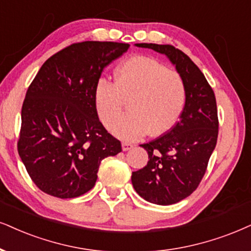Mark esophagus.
Returning a JSON list of instances; mask_svg holds the SVG:
<instances>
[{"label": "esophagus", "mask_w": 251, "mask_h": 251, "mask_svg": "<svg viewBox=\"0 0 251 251\" xmlns=\"http://www.w3.org/2000/svg\"><path fill=\"white\" fill-rule=\"evenodd\" d=\"M134 147V145L131 144V142H123V151H129V149Z\"/></svg>", "instance_id": "34e87169"}]
</instances>
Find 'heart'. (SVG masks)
Masks as SVG:
<instances>
[{
  "label": "heart",
  "instance_id": "obj_1",
  "mask_svg": "<svg viewBox=\"0 0 251 251\" xmlns=\"http://www.w3.org/2000/svg\"><path fill=\"white\" fill-rule=\"evenodd\" d=\"M186 84L178 72L153 58L132 56L115 71V82L100 78L95 87V105L100 122L110 127L130 100V112L113 124L120 138L134 140L149 133H166L176 125L186 103Z\"/></svg>",
  "mask_w": 251,
  "mask_h": 251
}]
</instances>
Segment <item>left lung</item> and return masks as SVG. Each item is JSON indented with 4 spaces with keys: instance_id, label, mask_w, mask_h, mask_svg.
<instances>
[{
    "instance_id": "obj_1",
    "label": "left lung",
    "mask_w": 251,
    "mask_h": 251,
    "mask_svg": "<svg viewBox=\"0 0 251 251\" xmlns=\"http://www.w3.org/2000/svg\"><path fill=\"white\" fill-rule=\"evenodd\" d=\"M166 54L186 84V103L179 122L148 144V163L132 173L135 191L149 202L176 204L198 188L218 140L214 91L195 62L173 45L135 44Z\"/></svg>"
}]
</instances>
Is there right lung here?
<instances>
[{
	"label": "right lung",
	"instance_id": "add662e5",
	"mask_svg": "<svg viewBox=\"0 0 251 251\" xmlns=\"http://www.w3.org/2000/svg\"><path fill=\"white\" fill-rule=\"evenodd\" d=\"M128 44L82 41L47 59L22 106L18 154L41 191L75 198L94 188L103 158L122 151L100 122L95 87Z\"/></svg>",
	"mask_w": 251,
	"mask_h": 251
}]
</instances>
